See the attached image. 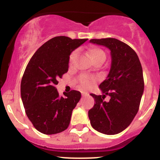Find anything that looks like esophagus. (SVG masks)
Wrapping results in <instances>:
<instances>
[{
  "mask_svg": "<svg viewBox=\"0 0 160 160\" xmlns=\"http://www.w3.org/2000/svg\"><path fill=\"white\" fill-rule=\"evenodd\" d=\"M86 95H87V93H86V92H83V93H82V96H86Z\"/></svg>",
  "mask_w": 160,
  "mask_h": 160,
  "instance_id": "esophagus-1",
  "label": "esophagus"
}]
</instances>
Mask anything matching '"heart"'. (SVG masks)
<instances>
[{
    "instance_id": "1",
    "label": "heart",
    "mask_w": 160,
    "mask_h": 160,
    "mask_svg": "<svg viewBox=\"0 0 160 160\" xmlns=\"http://www.w3.org/2000/svg\"><path fill=\"white\" fill-rule=\"evenodd\" d=\"M89 52V56L90 57L92 61L95 60V58H98V57L105 56V54H104V51L96 47H90V48L89 49V52ZM75 56H76V52H73L71 55H70V58H69L70 64L73 62ZM79 82H80V85H81V86L83 88V89H89V88L92 87V86L94 85L95 80V78H91V77L82 76L81 78H80V79H79Z\"/></svg>"
}]
</instances>
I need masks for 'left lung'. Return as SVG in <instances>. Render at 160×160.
I'll return each instance as SVG.
<instances>
[{
	"instance_id": "8db88e82",
	"label": "left lung",
	"mask_w": 160,
	"mask_h": 160,
	"mask_svg": "<svg viewBox=\"0 0 160 160\" xmlns=\"http://www.w3.org/2000/svg\"><path fill=\"white\" fill-rule=\"evenodd\" d=\"M90 43L111 50V65L108 78L99 85L103 95L90 94L95 99L89 111L93 128L105 135H115L126 129L138 111L144 82L138 56L129 46L115 39H92ZM109 95L111 99L105 102Z\"/></svg>"
}]
</instances>
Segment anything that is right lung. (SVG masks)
Returning a JSON list of instances; mask_svg holds the SVG:
<instances>
[{"mask_svg":"<svg viewBox=\"0 0 160 160\" xmlns=\"http://www.w3.org/2000/svg\"><path fill=\"white\" fill-rule=\"evenodd\" d=\"M86 40L55 37L42 45L28 64L21 81V97L27 117L40 132L53 135L68 127L81 93L71 90L60 98L56 85L68 71L71 52Z\"/></svg>","mask_w":160,"mask_h":160,"instance_id":"1","label":"right lung"}]
</instances>
